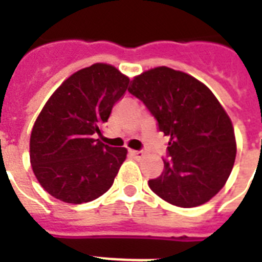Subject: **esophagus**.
Here are the masks:
<instances>
[{"mask_svg": "<svg viewBox=\"0 0 262 262\" xmlns=\"http://www.w3.org/2000/svg\"><path fill=\"white\" fill-rule=\"evenodd\" d=\"M130 154L135 156V158H139V159L144 158V155H145V154H144V151H135V149H132Z\"/></svg>", "mask_w": 262, "mask_h": 262, "instance_id": "obj_1", "label": "esophagus"}]
</instances>
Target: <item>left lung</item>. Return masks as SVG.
<instances>
[{"label": "left lung", "instance_id": "1", "mask_svg": "<svg viewBox=\"0 0 262 262\" xmlns=\"http://www.w3.org/2000/svg\"><path fill=\"white\" fill-rule=\"evenodd\" d=\"M145 104L168 139L160 177L151 190L182 208L207 203L224 186L235 162L234 127L215 95L194 77L160 67L127 88Z\"/></svg>", "mask_w": 262, "mask_h": 262}]
</instances>
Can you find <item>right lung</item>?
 Here are the masks:
<instances>
[{"mask_svg": "<svg viewBox=\"0 0 262 262\" xmlns=\"http://www.w3.org/2000/svg\"><path fill=\"white\" fill-rule=\"evenodd\" d=\"M127 85L129 79L114 67L95 63L65 80L47 100L32 127L30 158L49 194L83 204L110 189L127 151L96 136Z\"/></svg>", "mask_w": 262, "mask_h": 262, "instance_id": "obj_1", "label": "right lung"}]
</instances>
